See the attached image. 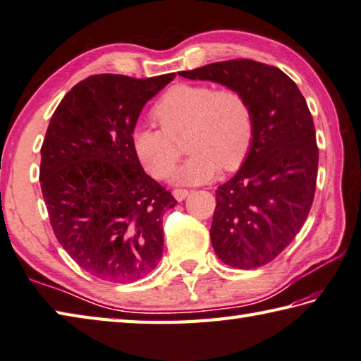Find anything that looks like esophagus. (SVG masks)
I'll return each mask as SVG.
<instances>
[{"instance_id": "obj_1", "label": "esophagus", "mask_w": 361, "mask_h": 361, "mask_svg": "<svg viewBox=\"0 0 361 361\" xmlns=\"http://www.w3.org/2000/svg\"><path fill=\"white\" fill-rule=\"evenodd\" d=\"M172 194H173V197H175L176 200L181 202V200H185L186 197L189 195V190L188 189H173Z\"/></svg>"}]
</instances>
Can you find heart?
Segmentation results:
<instances>
[{
	"mask_svg": "<svg viewBox=\"0 0 361 361\" xmlns=\"http://www.w3.org/2000/svg\"><path fill=\"white\" fill-rule=\"evenodd\" d=\"M152 117L159 128L137 126L131 145L140 164L154 178L172 172L180 148L175 140L185 136L189 158L172 180L178 185H199L219 172L235 171L249 154L255 118L241 90L211 84H175L154 103Z\"/></svg>",
	"mask_w": 361,
	"mask_h": 361,
	"instance_id": "obj_1",
	"label": "heart"
}]
</instances>
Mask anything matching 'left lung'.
<instances>
[{"label":"left lung","instance_id":"obj_1","mask_svg":"<svg viewBox=\"0 0 361 361\" xmlns=\"http://www.w3.org/2000/svg\"><path fill=\"white\" fill-rule=\"evenodd\" d=\"M241 90L255 134L238 173L216 190L211 244L225 264L255 269L293 243L312 209L319 150L312 112L280 68L231 59L180 72Z\"/></svg>","mask_w":361,"mask_h":361}]
</instances>
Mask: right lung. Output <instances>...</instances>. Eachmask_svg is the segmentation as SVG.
<instances>
[{
    "instance_id": "add662e5",
    "label": "right lung",
    "mask_w": 361,
    "mask_h": 361,
    "mask_svg": "<svg viewBox=\"0 0 361 361\" xmlns=\"http://www.w3.org/2000/svg\"><path fill=\"white\" fill-rule=\"evenodd\" d=\"M173 78L89 76L49 120L39 175L49 224L75 263L100 280L136 281L162 257V216L176 200L144 172L131 133Z\"/></svg>"
}]
</instances>
